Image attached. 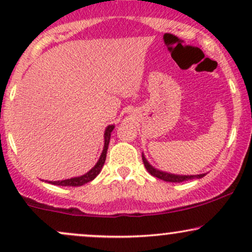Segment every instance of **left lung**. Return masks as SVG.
Returning <instances> with one entry per match:
<instances>
[{
	"instance_id": "obj_1",
	"label": "left lung",
	"mask_w": 252,
	"mask_h": 252,
	"mask_svg": "<svg viewBox=\"0 0 252 252\" xmlns=\"http://www.w3.org/2000/svg\"><path fill=\"white\" fill-rule=\"evenodd\" d=\"M142 160L144 163V167H146L147 170L155 178L161 179V180L167 181V182H184L187 180H192V179H200L202 176H205L206 174H200V175H174V174H168V173L164 172H160V170L155 169L154 167H152L148 163V161L146 160V158L142 155Z\"/></svg>"
}]
</instances>
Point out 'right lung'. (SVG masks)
<instances>
[{
  "instance_id": "add662e5",
  "label": "right lung",
  "mask_w": 252,
  "mask_h": 252,
  "mask_svg": "<svg viewBox=\"0 0 252 252\" xmlns=\"http://www.w3.org/2000/svg\"><path fill=\"white\" fill-rule=\"evenodd\" d=\"M115 126H109L105 130V134H104V149L102 155H100L99 160L96 163V166L94 167L90 172L86 173L85 175L78 176V178H72V179H67V180H62V181H50L51 184L53 185H58V186H72V187H77V186H83V185L88 184V182L94 180L96 176L99 174L100 169H102L104 162H105L106 158V152H108V147H109V142H110V136H111V131L114 130Z\"/></svg>"
}]
</instances>
